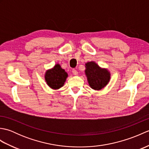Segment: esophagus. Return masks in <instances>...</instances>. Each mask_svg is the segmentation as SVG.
Instances as JSON below:
<instances>
[{
  "instance_id": "esophagus-1",
  "label": "esophagus",
  "mask_w": 149,
  "mask_h": 149,
  "mask_svg": "<svg viewBox=\"0 0 149 149\" xmlns=\"http://www.w3.org/2000/svg\"><path fill=\"white\" fill-rule=\"evenodd\" d=\"M72 73H73V74L75 75H76L78 74V72L75 69H73L72 70Z\"/></svg>"
}]
</instances>
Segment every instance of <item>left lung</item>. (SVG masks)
Listing matches in <instances>:
<instances>
[{
  "label": "left lung",
  "instance_id": "obj_1",
  "mask_svg": "<svg viewBox=\"0 0 149 149\" xmlns=\"http://www.w3.org/2000/svg\"><path fill=\"white\" fill-rule=\"evenodd\" d=\"M86 66L85 73L91 88L99 90L107 85L110 79V74L107 70L100 68L93 61L87 63Z\"/></svg>",
  "mask_w": 149,
  "mask_h": 149
}]
</instances>
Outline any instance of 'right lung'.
Here are the masks:
<instances>
[{
	"instance_id": "right-lung-1",
	"label": "right lung",
	"mask_w": 149,
	"mask_h": 149,
	"mask_svg": "<svg viewBox=\"0 0 149 149\" xmlns=\"http://www.w3.org/2000/svg\"><path fill=\"white\" fill-rule=\"evenodd\" d=\"M67 77L68 74L59 64L47 71L45 76L47 84L52 89H59L62 87Z\"/></svg>"
}]
</instances>
